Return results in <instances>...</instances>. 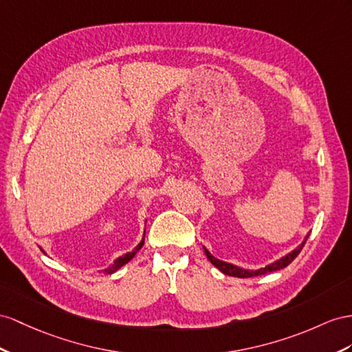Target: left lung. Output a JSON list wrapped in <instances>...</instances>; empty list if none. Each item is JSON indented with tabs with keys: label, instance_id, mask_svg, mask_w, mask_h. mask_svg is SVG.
<instances>
[{
	"label": "left lung",
	"instance_id": "left-lung-1",
	"mask_svg": "<svg viewBox=\"0 0 352 352\" xmlns=\"http://www.w3.org/2000/svg\"><path fill=\"white\" fill-rule=\"evenodd\" d=\"M306 239H308V236H306L305 241L302 242V244H300L299 247H297L296 250H293L292 253H288V254L284 256L283 258L276 260L275 263L269 265V266H266V267H263V269H258V270H245V269H241V267H238V266H233V265H230V263L221 262V260H217L215 257H212V256L210 254L208 250H206V248H204V250H205V254H206V257H208L210 262H211L215 267H217L219 270H221V272H223L224 275L236 276V278H250V276H258V275H263V274L274 272V270H279V269H283V267L290 265V263L293 262V260H294L297 256H299V253L302 251L303 245L306 244Z\"/></svg>",
	"mask_w": 352,
	"mask_h": 352
}]
</instances>
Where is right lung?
I'll return each instance as SVG.
<instances>
[{"mask_svg": "<svg viewBox=\"0 0 352 352\" xmlns=\"http://www.w3.org/2000/svg\"><path fill=\"white\" fill-rule=\"evenodd\" d=\"M142 245H144V238H142V241L140 242V244H138L137 247H135V248L131 251V253H128V254H124V256H122V257L117 258L116 262H114V263H113L110 267L104 269V272H105V274H113V272H116L117 269H119V267H122L123 265L128 263L129 260H132V257L138 253V251L141 250V247H142Z\"/></svg>", "mask_w": 352, "mask_h": 352, "instance_id": "right-lung-1", "label": "right lung"}]
</instances>
